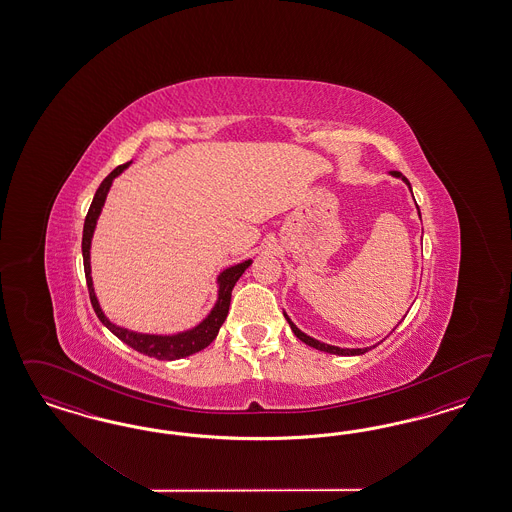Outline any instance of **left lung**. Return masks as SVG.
I'll return each instance as SVG.
<instances>
[{"mask_svg":"<svg viewBox=\"0 0 512 512\" xmlns=\"http://www.w3.org/2000/svg\"><path fill=\"white\" fill-rule=\"evenodd\" d=\"M390 176H394V178H400L403 184L411 189L409 180L403 176L402 172L390 171ZM411 193H413V191H411ZM417 210H419V206H417ZM283 315H285L287 323H289V326H291V330L295 332L296 338H298L300 341H304L306 345H310V347H313V349L325 351V353H330V355H341V357H355V355H364V353H368V351L372 349V347H364V349H347V347H336V345H328V343H323V341L315 340V338H311V336H308V334H304V332H302V330H300V328H298V326H296L295 323L289 319V315H287L285 311H283ZM396 326H394V328H396ZM394 328H392V330H394ZM379 343H381V341H379ZM379 343H377V345H379ZM373 347H375V345H373Z\"/></svg>","mask_w":512,"mask_h":512,"instance_id":"8db88e82","label":"left lung"}]
</instances>
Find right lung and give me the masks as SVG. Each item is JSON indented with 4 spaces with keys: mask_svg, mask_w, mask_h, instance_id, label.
<instances>
[{
    "mask_svg": "<svg viewBox=\"0 0 512 512\" xmlns=\"http://www.w3.org/2000/svg\"><path fill=\"white\" fill-rule=\"evenodd\" d=\"M131 163L133 161H127L124 165L116 167L101 182V186L97 187V191L93 195L92 206H90L88 216H86V221H84L82 259H84V274H86V283H88V293H90V300H92L93 311L99 317V321L107 326L118 340L124 341L129 347H133L135 351H139L142 355L159 358V360H176V358L189 357V355L199 353L204 347H208L212 341L216 340L217 332H219L221 325L225 323L227 313H229L231 293H233L234 285H236V281L246 272V268L253 261L248 259V261H242V263L229 266V268H225L217 276V300L214 308L202 319L199 325L193 326L189 330L178 332V334H142V332H135V330H129V328L112 323L109 317L101 310L99 300H97V295H95V289H93L90 249H92L95 225H97V219L101 216V210H103L105 201H107L110 186H112L114 178H118Z\"/></svg>",
    "mask_w": 512,
    "mask_h": 512,
    "instance_id": "1",
    "label": "right lung"
}]
</instances>
